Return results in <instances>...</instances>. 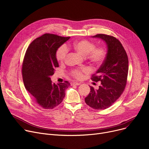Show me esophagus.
Returning a JSON list of instances; mask_svg holds the SVG:
<instances>
[{
    "label": "esophagus",
    "mask_w": 149,
    "mask_h": 149,
    "mask_svg": "<svg viewBox=\"0 0 149 149\" xmlns=\"http://www.w3.org/2000/svg\"><path fill=\"white\" fill-rule=\"evenodd\" d=\"M81 83L79 82H71V85L72 86H79Z\"/></svg>",
    "instance_id": "1"
}]
</instances>
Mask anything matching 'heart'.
I'll use <instances>...</instances> for the list:
<instances>
[{"instance_id":"heart-1","label":"heart","mask_w":149,"mask_h":149,"mask_svg":"<svg viewBox=\"0 0 149 149\" xmlns=\"http://www.w3.org/2000/svg\"><path fill=\"white\" fill-rule=\"evenodd\" d=\"M73 48L79 54L86 56L87 55L88 59L95 64H100L104 60L106 56V51L103 47H95L93 43L87 40H81L73 42ZM68 48L66 45H63L59 48L56 53V58L60 62H63L67 58ZM88 69H75L71 72V75L74 78L80 79L82 77L83 73L88 72Z\"/></svg>"}]
</instances>
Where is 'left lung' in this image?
<instances>
[{
	"instance_id": "1",
	"label": "left lung",
	"mask_w": 149,
	"mask_h": 149,
	"mask_svg": "<svg viewBox=\"0 0 149 149\" xmlns=\"http://www.w3.org/2000/svg\"><path fill=\"white\" fill-rule=\"evenodd\" d=\"M93 38L102 39L107 46L105 58L91 80L101 81L98 90L90 87L85 102L95 110L107 109L121 96L125 89L129 71V60L126 52L116 38L98 34Z\"/></svg>"
}]
</instances>
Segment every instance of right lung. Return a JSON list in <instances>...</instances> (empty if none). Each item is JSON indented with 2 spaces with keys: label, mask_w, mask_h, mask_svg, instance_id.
Returning <instances> with one entry per match:
<instances>
[{
  "label": "right lung",
  "mask_w": 149,
  "mask_h": 149,
  "mask_svg": "<svg viewBox=\"0 0 149 149\" xmlns=\"http://www.w3.org/2000/svg\"><path fill=\"white\" fill-rule=\"evenodd\" d=\"M70 37L46 33L34 40L28 47L22 63L23 81L34 101L44 109H53L63 101L70 84H53L50 76L59 67L58 49Z\"/></svg>",
  "instance_id": "obj_1"
}]
</instances>
